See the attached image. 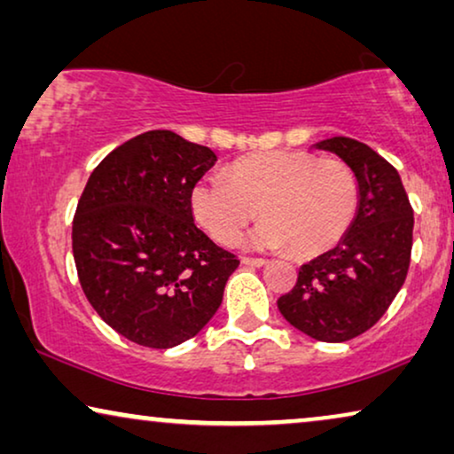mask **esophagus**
Listing matches in <instances>:
<instances>
[{
    "mask_svg": "<svg viewBox=\"0 0 454 454\" xmlns=\"http://www.w3.org/2000/svg\"><path fill=\"white\" fill-rule=\"evenodd\" d=\"M241 262H244L246 266H264L266 260L264 258H252V256H244L241 258Z\"/></svg>",
    "mask_w": 454,
    "mask_h": 454,
    "instance_id": "esophagus-1",
    "label": "esophagus"
}]
</instances>
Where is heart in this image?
<instances>
[{"label":"heart","instance_id":"b5f03b06","mask_svg":"<svg viewBox=\"0 0 454 454\" xmlns=\"http://www.w3.org/2000/svg\"><path fill=\"white\" fill-rule=\"evenodd\" d=\"M359 184L349 165L309 153H260L233 160L223 176H207L190 194L192 215L219 244L231 246L254 213L264 216L246 241L258 250L291 246L316 254L349 229Z\"/></svg>","mask_w":454,"mask_h":454}]
</instances>
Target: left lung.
<instances>
[{"label":"left lung","instance_id":"1","mask_svg":"<svg viewBox=\"0 0 454 454\" xmlns=\"http://www.w3.org/2000/svg\"><path fill=\"white\" fill-rule=\"evenodd\" d=\"M356 173L359 207L337 247L309 260L278 297L283 318L322 343H345L382 318L407 278L413 208L399 171L368 145L345 136L316 145Z\"/></svg>","mask_w":454,"mask_h":454}]
</instances>
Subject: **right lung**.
<instances>
[{
  "instance_id": "right-lung-1",
  "label": "right lung",
  "mask_w": 454,
  "mask_h": 454,
  "mask_svg": "<svg viewBox=\"0 0 454 454\" xmlns=\"http://www.w3.org/2000/svg\"><path fill=\"white\" fill-rule=\"evenodd\" d=\"M208 146L151 129L90 173L72 223L78 281L95 312L132 343L196 337L239 266L194 223L190 194L215 165Z\"/></svg>"
}]
</instances>
